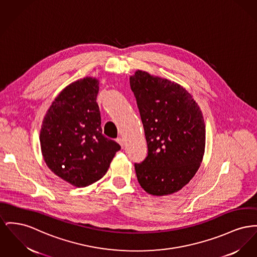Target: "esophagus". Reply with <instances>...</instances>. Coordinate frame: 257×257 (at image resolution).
<instances>
[{"label":"esophagus","mask_w":257,"mask_h":257,"mask_svg":"<svg viewBox=\"0 0 257 257\" xmlns=\"http://www.w3.org/2000/svg\"><path fill=\"white\" fill-rule=\"evenodd\" d=\"M116 142L120 145L121 148L124 147V140H123L122 138H117V139H116Z\"/></svg>","instance_id":"1"}]
</instances>
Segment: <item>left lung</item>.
Here are the masks:
<instances>
[{"label": "left lung", "instance_id": "obj_1", "mask_svg": "<svg viewBox=\"0 0 257 257\" xmlns=\"http://www.w3.org/2000/svg\"><path fill=\"white\" fill-rule=\"evenodd\" d=\"M149 153L135 164L142 188L154 196L178 192L195 176L206 146L203 113L181 84L138 70L130 76Z\"/></svg>", "mask_w": 257, "mask_h": 257}]
</instances>
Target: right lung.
<instances>
[{
    "mask_svg": "<svg viewBox=\"0 0 257 257\" xmlns=\"http://www.w3.org/2000/svg\"><path fill=\"white\" fill-rule=\"evenodd\" d=\"M98 91L99 80L93 76L66 86L47 109L40 132L46 165L76 187L101 180L120 150L102 134Z\"/></svg>",
    "mask_w": 257,
    "mask_h": 257,
    "instance_id": "1",
    "label": "right lung"
}]
</instances>
